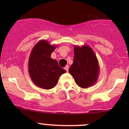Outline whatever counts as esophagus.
I'll list each match as a JSON object with an SVG mask.
<instances>
[{
  "label": "esophagus",
  "instance_id": "34e87169",
  "mask_svg": "<svg viewBox=\"0 0 129 129\" xmlns=\"http://www.w3.org/2000/svg\"><path fill=\"white\" fill-rule=\"evenodd\" d=\"M65 70H66V71H67V72H68V71H69V66H66V67H65Z\"/></svg>",
  "mask_w": 129,
  "mask_h": 129
}]
</instances>
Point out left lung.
Masks as SVG:
<instances>
[{"instance_id":"1","label":"left lung","mask_w":129,"mask_h":129,"mask_svg":"<svg viewBox=\"0 0 129 129\" xmlns=\"http://www.w3.org/2000/svg\"><path fill=\"white\" fill-rule=\"evenodd\" d=\"M74 62L69 69L78 86L90 87L97 82L99 75L98 59L92 48L88 45H74Z\"/></svg>"}]
</instances>
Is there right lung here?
Instances as JSON below:
<instances>
[{
  "instance_id": "obj_1",
  "label": "right lung",
  "mask_w": 129,
  "mask_h": 129,
  "mask_svg": "<svg viewBox=\"0 0 129 129\" xmlns=\"http://www.w3.org/2000/svg\"><path fill=\"white\" fill-rule=\"evenodd\" d=\"M57 45H50L46 40H40L32 49L28 60V73L34 84L49 90L56 86L58 78L66 72L59 67L56 60L50 57Z\"/></svg>"
}]
</instances>
